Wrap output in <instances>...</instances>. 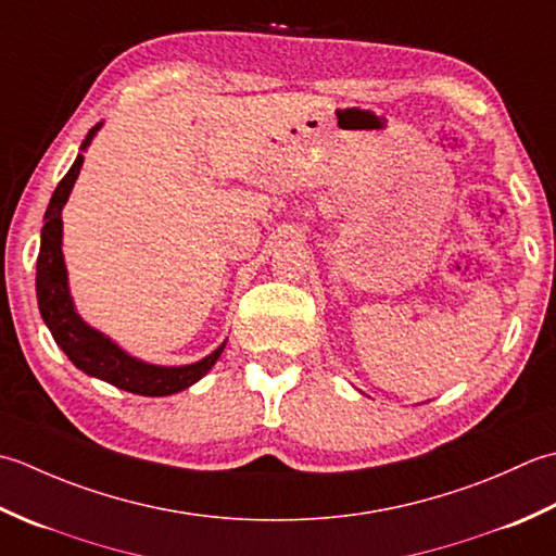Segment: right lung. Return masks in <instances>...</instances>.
Instances as JSON below:
<instances>
[{"label": "right lung", "mask_w": 556, "mask_h": 556, "mask_svg": "<svg viewBox=\"0 0 556 556\" xmlns=\"http://www.w3.org/2000/svg\"><path fill=\"white\" fill-rule=\"evenodd\" d=\"M98 129L100 124H96V127L86 134L81 149H86ZM81 163L84 155H78L70 173L62 177L60 185H56L50 199V206L45 211L42 240L36 268L38 307L42 319L52 331L54 343L64 350L66 357H70L78 369L90 374V377H98L112 383V387L139 395H169L185 391L218 362L225 343L218 350H213L208 357L194 362V365L155 367L122 353L110 338L86 326L81 321V316L74 312L70 288H66V268L62 256V206L66 199H70V191L76 182Z\"/></svg>", "instance_id": "obj_1"}]
</instances>
